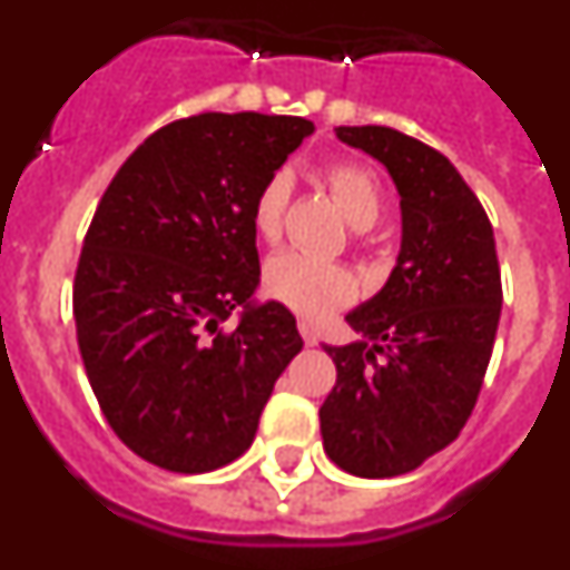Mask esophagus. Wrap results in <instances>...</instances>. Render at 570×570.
<instances>
[{
    "mask_svg": "<svg viewBox=\"0 0 570 570\" xmlns=\"http://www.w3.org/2000/svg\"><path fill=\"white\" fill-rule=\"evenodd\" d=\"M299 334H302V340H305V345H320V334H316V328L314 325H308V322H299Z\"/></svg>",
    "mask_w": 570,
    "mask_h": 570,
    "instance_id": "1",
    "label": "esophagus"
}]
</instances>
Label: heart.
Returning <instances> with one entry per match:
<instances>
[{
  "mask_svg": "<svg viewBox=\"0 0 570 570\" xmlns=\"http://www.w3.org/2000/svg\"><path fill=\"white\" fill-rule=\"evenodd\" d=\"M291 188H294V176L291 170L279 168L265 179L256 194L250 219H254L256 234L265 242L279 239ZM328 188L340 203L342 214L347 216V223L356 230L374 228L382 214V190L371 170L360 168V165H334L328 170ZM265 291L285 308L299 314L302 320L320 322L354 299L356 282L342 265L285 250L268 262Z\"/></svg>",
  "mask_w": 570,
  "mask_h": 570,
  "instance_id": "1",
  "label": "heart"
}]
</instances>
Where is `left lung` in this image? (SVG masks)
I'll return each mask as SVG.
<instances>
[{
	"mask_svg": "<svg viewBox=\"0 0 570 570\" xmlns=\"http://www.w3.org/2000/svg\"><path fill=\"white\" fill-rule=\"evenodd\" d=\"M336 139L385 165L402 239L380 294L345 316L360 340L325 345L336 385L320 431L342 471L385 480L465 428L500 325V262L485 208L440 150L382 125L336 128Z\"/></svg>",
	"mask_w": 570,
	"mask_h": 570,
	"instance_id": "1",
	"label": "left lung"
}]
</instances>
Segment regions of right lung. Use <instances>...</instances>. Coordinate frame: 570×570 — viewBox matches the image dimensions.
<instances>
[{
	"mask_svg": "<svg viewBox=\"0 0 570 570\" xmlns=\"http://www.w3.org/2000/svg\"><path fill=\"white\" fill-rule=\"evenodd\" d=\"M311 134L302 116L179 119L128 156L94 214L73 282L79 351L116 436L165 471L245 454L302 351L294 314L254 296L250 210ZM234 309L240 322L223 335Z\"/></svg>",
	"mask_w": 570,
	"mask_h": 570,
	"instance_id": "add662e5",
	"label": "right lung"
}]
</instances>
